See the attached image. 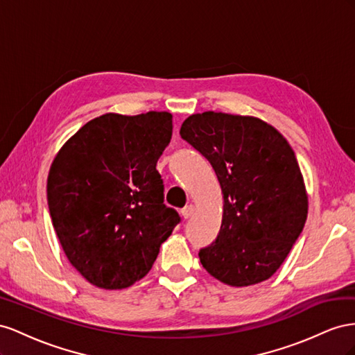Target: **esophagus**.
Masks as SVG:
<instances>
[{
    "instance_id": "34e87169",
    "label": "esophagus",
    "mask_w": 355,
    "mask_h": 355,
    "mask_svg": "<svg viewBox=\"0 0 355 355\" xmlns=\"http://www.w3.org/2000/svg\"><path fill=\"white\" fill-rule=\"evenodd\" d=\"M193 212H195V207L190 204V205H187V207H184L183 209H181V216H183L187 220V218H190L191 216H193Z\"/></svg>"
}]
</instances>
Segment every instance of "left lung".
<instances>
[{
  "instance_id": "left-lung-1",
  "label": "left lung",
  "mask_w": 355,
  "mask_h": 355,
  "mask_svg": "<svg viewBox=\"0 0 355 355\" xmlns=\"http://www.w3.org/2000/svg\"><path fill=\"white\" fill-rule=\"evenodd\" d=\"M180 135L216 171L225 200L216 241L199 251L202 266L232 287L270 278L308 216L295 151L275 128L251 116L191 114Z\"/></svg>"
}]
</instances>
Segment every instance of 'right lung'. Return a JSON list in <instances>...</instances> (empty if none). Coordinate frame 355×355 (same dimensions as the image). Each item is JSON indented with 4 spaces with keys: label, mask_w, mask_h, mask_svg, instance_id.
Masks as SVG:
<instances>
[{
    "label": "right lung",
    "mask_w": 355,
    "mask_h": 355,
    "mask_svg": "<svg viewBox=\"0 0 355 355\" xmlns=\"http://www.w3.org/2000/svg\"><path fill=\"white\" fill-rule=\"evenodd\" d=\"M172 137V116L108 113L80 128L59 150L47 202L65 254L99 288L121 290L144 278L180 223L164 204L156 169Z\"/></svg>",
    "instance_id": "add662e5"
}]
</instances>
